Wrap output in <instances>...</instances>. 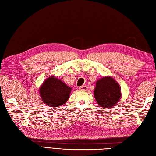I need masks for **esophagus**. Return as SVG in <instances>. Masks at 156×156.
Returning a JSON list of instances; mask_svg holds the SVG:
<instances>
[{
    "label": "esophagus",
    "instance_id": "34e87169",
    "mask_svg": "<svg viewBox=\"0 0 156 156\" xmlns=\"http://www.w3.org/2000/svg\"><path fill=\"white\" fill-rule=\"evenodd\" d=\"M79 90L81 91H87L88 90V87H87V86H85V85L81 86L79 87Z\"/></svg>",
    "mask_w": 156,
    "mask_h": 156
}]
</instances>
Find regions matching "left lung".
<instances>
[{"instance_id": "obj_1", "label": "left lung", "mask_w": 156, "mask_h": 156, "mask_svg": "<svg viewBox=\"0 0 156 156\" xmlns=\"http://www.w3.org/2000/svg\"><path fill=\"white\" fill-rule=\"evenodd\" d=\"M94 95L99 105L111 108L121 100V88L112 77H103L96 81Z\"/></svg>"}]
</instances>
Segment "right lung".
<instances>
[{
    "label": "right lung",
    "instance_id": "right-lung-1",
    "mask_svg": "<svg viewBox=\"0 0 156 156\" xmlns=\"http://www.w3.org/2000/svg\"><path fill=\"white\" fill-rule=\"evenodd\" d=\"M71 91L72 87L54 75L47 78L39 88L42 101L51 107H58L65 104Z\"/></svg>",
    "mask_w": 156,
    "mask_h": 156
}]
</instances>
